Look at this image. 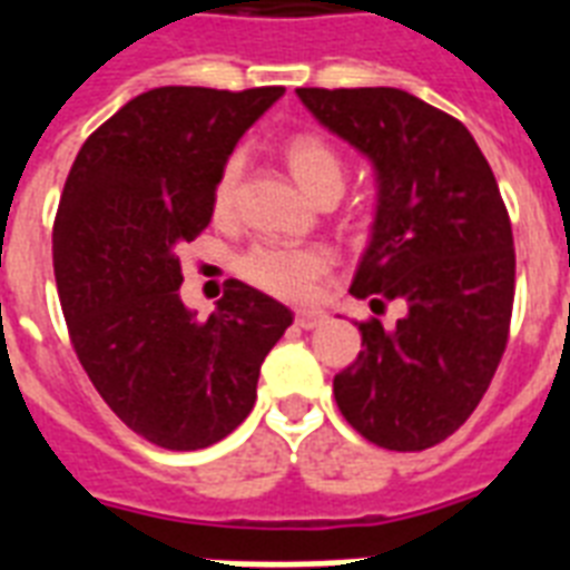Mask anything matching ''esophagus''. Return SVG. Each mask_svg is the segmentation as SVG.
Wrapping results in <instances>:
<instances>
[{
  "label": "esophagus",
  "instance_id": "34e87169",
  "mask_svg": "<svg viewBox=\"0 0 570 570\" xmlns=\"http://www.w3.org/2000/svg\"><path fill=\"white\" fill-rule=\"evenodd\" d=\"M322 322H325V313L322 311H313V307H298V311H295V325H298V328H316Z\"/></svg>",
  "mask_w": 570,
  "mask_h": 570
}]
</instances>
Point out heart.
I'll list each match as a JSON object with an SVG mask.
<instances>
[{
    "mask_svg": "<svg viewBox=\"0 0 570 570\" xmlns=\"http://www.w3.org/2000/svg\"><path fill=\"white\" fill-rule=\"evenodd\" d=\"M284 159L295 183L302 186L313 200H320L328 191H343L346 168L337 150L320 136L302 132L284 145ZM242 163L233 156L227 159L215 180L213 206L218 215L233 209V197L239 186ZM331 254L325 248H293V245H254L248 254H242L239 275L257 289L286 302H298L313 293V286L322 275H328Z\"/></svg>",
    "mask_w": 570,
    "mask_h": 570,
    "instance_id": "obj_1",
    "label": "heart"
}]
</instances>
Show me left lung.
I'll use <instances>...</instances> for the list:
<instances>
[{"label":"left lung","instance_id":"obj_1","mask_svg":"<svg viewBox=\"0 0 570 570\" xmlns=\"http://www.w3.org/2000/svg\"><path fill=\"white\" fill-rule=\"evenodd\" d=\"M295 94L375 168L373 233L348 293L405 311L396 328L357 325L364 352L334 375V399L375 446L429 450L473 414L509 343L514 239L494 171L461 120L414 94Z\"/></svg>","mask_w":570,"mask_h":570}]
</instances>
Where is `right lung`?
<instances>
[{"mask_svg":"<svg viewBox=\"0 0 570 570\" xmlns=\"http://www.w3.org/2000/svg\"><path fill=\"white\" fill-rule=\"evenodd\" d=\"M281 85L138 94L88 136L67 174L52 266L70 343L106 405L163 450H204L250 414L259 366L293 313L227 281L209 320L183 304L180 250L213 218V189Z\"/></svg>","mask_w":570,"mask_h":570,"instance_id":"1","label":"right lung"}]
</instances>
